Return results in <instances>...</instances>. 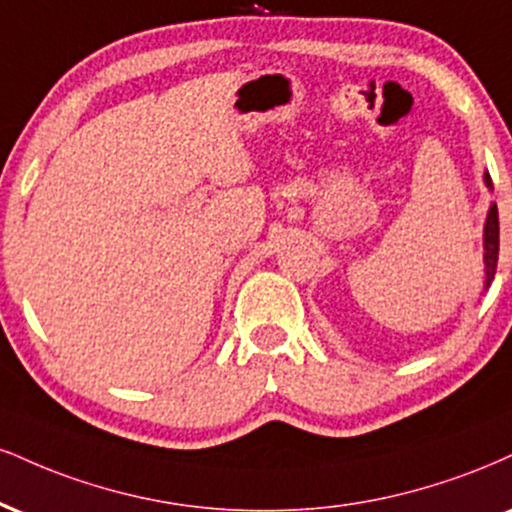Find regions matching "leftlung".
<instances>
[{"instance_id":"left-lung-1","label":"left lung","mask_w":512,"mask_h":512,"mask_svg":"<svg viewBox=\"0 0 512 512\" xmlns=\"http://www.w3.org/2000/svg\"><path fill=\"white\" fill-rule=\"evenodd\" d=\"M486 186L491 188V176L484 178ZM484 260H486V286L494 281L496 274V264H498V209L496 205H491L489 217H486V226H484Z\"/></svg>"}]
</instances>
